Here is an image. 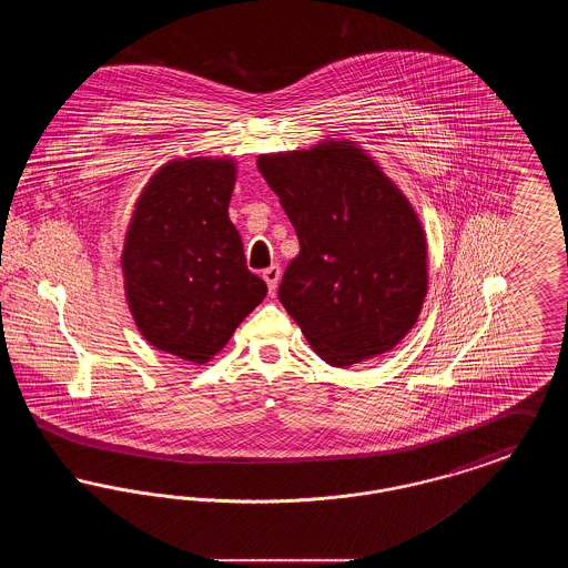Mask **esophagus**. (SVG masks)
<instances>
[{"label": "esophagus", "mask_w": 568, "mask_h": 568, "mask_svg": "<svg viewBox=\"0 0 568 568\" xmlns=\"http://www.w3.org/2000/svg\"><path fill=\"white\" fill-rule=\"evenodd\" d=\"M262 276H264L268 290L274 292L276 285H278V281H281V266H278V264H272L271 268H266V271L262 272Z\"/></svg>", "instance_id": "1"}]
</instances>
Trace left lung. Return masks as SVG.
<instances>
[{"label": "left lung", "mask_w": 568, "mask_h": 568, "mask_svg": "<svg viewBox=\"0 0 568 568\" xmlns=\"http://www.w3.org/2000/svg\"><path fill=\"white\" fill-rule=\"evenodd\" d=\"M257 168L290 216L300 253L278 300L329 366L394 349L428 292L422 223L353 142L260 155Z\"/></svg>", "instance_id": "obj_1"}]
</instances>
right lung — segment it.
<instances>
[{
    "mask_svg": "<svg viewBox=\"0 0 568 568\" xmlns=\"http://www.w3.org/2000/svg\"><path fill=\"white\" fill-rule=\"evenodd\" d=\"M234 183L232 160L165 163L140 193L123 246L125 296L140 334L195 364L221 352L268 292L246 268L227 215Z\"/></svg>",
    "mask_w": 568,
    "mask_h": 568,
    "instance_id": "obj_1",
    "label": "right lung"
}]
</instances>
